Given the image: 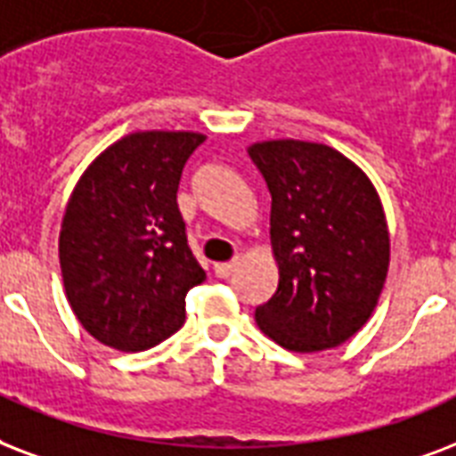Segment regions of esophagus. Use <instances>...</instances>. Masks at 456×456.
I'll return each mask as SVG.
<instances>
[{
  "instance_id": "esophagus-1",
  "label": "esophagus",
  "mask_w": 456,
  "mask_h": 456,
  "mask_svg": "<svg viewBox=\"0 0 456 456\" xmlns=\"http://www.w3.org/2000/svg\"><path fill=\"white\" fill-rule=\"evenodd\" d=\"M235 266H238V259L224 261V264H216V266H214V271H216L218 278H228V276H232Z\"/></svg>"
}]
</instances>
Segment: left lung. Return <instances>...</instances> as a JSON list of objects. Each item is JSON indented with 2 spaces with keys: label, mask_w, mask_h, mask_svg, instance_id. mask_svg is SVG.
<instances>
[{
  "label": "left lung",
  "mask_w": 456,
  "mask_h": 456,
  "mask_svg": "<svg viewBox=\"0 0 456 456\" xmlns=\"http://www.w3.org/2000/svg\"><path fill=\"white\" fill-rule=\"evenodd\" d=\"M271 192L278 290L256 306L264 333L292 352L349 340L369 321L390 264L379 192L333 147L271 140L249 147Z\"/></svg>",
  "instance_id": "obj_1"
}]
</instances>
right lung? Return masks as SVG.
<instances>
[{
	"label": "right lung",
	"mask_w": 456,
	"mask_h": 456,
	"mask_svg": "<svg viewBox=\"0 0 456 456\" xmlns=\"http://www.w3.org/2000/svg\"><path fill=\"white\" fill-rule=\"evenodd\" d=\"M197 133H133L77 180L59 235L63 285L87 333L142 352L185 321L188 292L207 278L180 216V175Z\"/></svg>",
	"instance_id": "obj_1"
}]
</instances>
